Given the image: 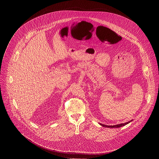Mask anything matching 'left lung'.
I'll return each mask as SVG.
<instances>
[{"label":"left lung","instance_id":"left-lung-1","mask_svg":"<svg viewBox=\"0 0 159 159\" xmlns=\"http://www.w3.org/2000/svg\"><path fill=\"white\" fill-rule=\"evenodd\" d=\"M132 120H131L129 122H125V123H123V124H117V125H105V124H100V125H101L102 126L104 127H108V128H119V127H121L122 126H124L127 124H128L129 123H130V122H132Z\"/></svg>","mask_w":159,"mask_h":159}]
</instances>
